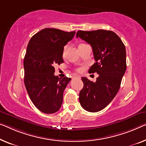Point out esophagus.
I'll use <instances>...</instances> for the list:
<instances>
[{"mask_svg":"<svg viewBox=\"0 0 146 146\" xmlns=\"http://www.w3.org/2000/svg\"><path fill=\"white\" fill-rule=\"evenodd\" d=\"M77 78H79L80 79V77H79V76H75V77H73V79H77Z\"/></svg>","mask_w":146,"mask_h":146,"instance_id":"esophagus-1","label":"esophagus"}]
</instances>
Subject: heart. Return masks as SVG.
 Masks as SVG:
<instances>
[{
    "mask_svg": "<svg viewBox=\"0 0 146 146\" xmlns=\"http://www.w3.org/2000/svg\"><path fill=\"white\" fill-rule=\"evenodd\" d=\"M67 48H68V44L65 45L64 46V48H63V52H62V55H63V56H66V51H67Z\"/></svg>",
    "mask_w": 146,
    "mask_h": 146,
    "instance_id": "b5f03b06",
    "label": "heart"
}]
</instances>
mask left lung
Instances as JSON below:
<instances>
[{"label": "left lung", "instance_id": "8db88e82", "mask_svg": "<svg viewBox=\"0 0 146 146\" xmlns=\"http://www.w3.org/2000/svg\"><path fill=\"white\" fill-rule=\"evenodd\" d=\"M76 36L92 46L96 63L88 72L99 75L96 82L82 77L84 86L79 93L80 104L87 111H100L113 100L120 88L127 69L125 44L116 33L107 30L79 31Z\"/></svg>", "mask_w": 146, "mask_h": 146}]
</instances>
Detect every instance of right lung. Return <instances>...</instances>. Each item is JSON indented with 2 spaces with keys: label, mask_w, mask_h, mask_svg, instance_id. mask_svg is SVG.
I'll use <instances>...</instances> for the list:
<instances>
[{
  "label": "right lung",
  "mask_w": 146,
  "mask_h": 146,
  "mask_svg": "<svg viewBox=\"0 0 146 146\" xmlns=\"http://www.w3.org/2000/svg\"><path fill=\"white\" fill-rule=\"evenodd\" d=\"M75 34L45 28L28 43L23 60L25 86L33 103L44 113H54L62 106L64 90L71 79L54 75V66L64 63L63 48Z\"/></svg>",
  "instance_id": "1"
}]
</instances>
